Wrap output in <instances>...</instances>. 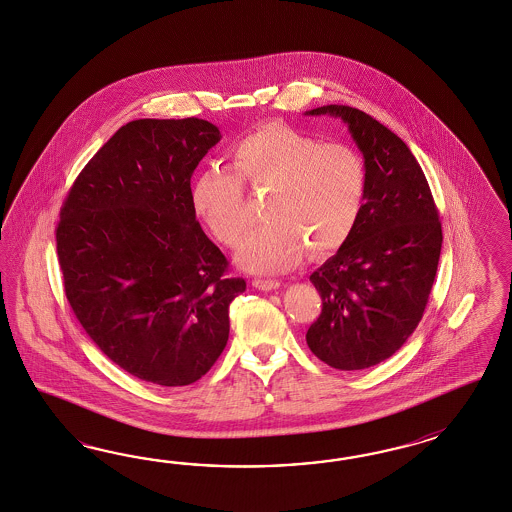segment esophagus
<instances>
[{"label": "esophagus", "mask_w": 512, "mask_h": 512, "mask_svg": "<svg viewBox=\"0 0 512 512\" xmlns=\"http://www.w3.org/2000/svg\"><path fill=\"white\" fill-rule=\"evenodd\" d=\"M253 287L259 289V291H274V289H278L279 281L278 279L255 278L253 279Z\"/></svg>", "instance_id": "obj_1"}]
</instances>
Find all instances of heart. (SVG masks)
<instances>
[{
  "label": "heart",
  "mask_w": 512,
  "mask_h": 512,
  "mask_svg": "<svg viewBox=\"0 0 512 512\" xmlns=\"http://www.w3.org/2000/svg\"><path fill=\"white\" fill-rule=\"evenodd\" d=\"M231 171L210 167L191 182V206L216 236L236 248L251 225L244 187L264 191L263 227L251 234L238 263L251 272L293 268L306 248L325 255L357 227L368 187L362 155L345 142H321L291 125L270 122L236 140Z\"/></svg>",
  "instance_id": "b5f03b06"
}]
</instances>
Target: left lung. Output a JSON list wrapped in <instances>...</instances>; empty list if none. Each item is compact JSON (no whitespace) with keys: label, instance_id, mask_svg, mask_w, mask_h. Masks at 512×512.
<instances>
[{"label":"left lung","instance_id":"obj_1","mask_svg":"<svg viewBox=\"0 0 512 512\" xmlns=\"http://www.w3.org/2000/svg\"><path fill=\"white\" fill-rule=\"evenodd\" d=\"M306 114L341 118L368 172L355 231L310 276L323 310L306 341L328 366L364 370L392 357L419 326L443 244L439 212L419 161L388 127L345 105Z\"/></svg>","mask_w":512,"mask_h":512}]
</instances>
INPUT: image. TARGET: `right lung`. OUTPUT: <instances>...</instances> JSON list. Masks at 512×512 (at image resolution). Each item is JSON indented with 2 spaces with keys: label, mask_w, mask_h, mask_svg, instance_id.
Instances as JSON below:
<instances>
[{
  "label": "right lung",
  "mask_w": 512,
  "mask_h": 512,
  "mask_svg": "<svg viewBox=\"0 0 512 512\" xmlns=\"http://www.w3.org/2000/svg\"><path fill=\"white\" fill-rule=\"evenodd\" d=\"M221 139L199 120H135L69 189L56 248L65 296L86 334L125 372L161 387L201 379L229 340L246 291L204 234L191 174Z\"/></svg>",
  "instance_id": "add662e5"
}]
</instances>
